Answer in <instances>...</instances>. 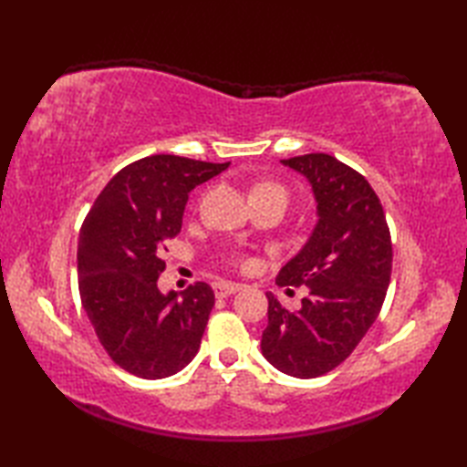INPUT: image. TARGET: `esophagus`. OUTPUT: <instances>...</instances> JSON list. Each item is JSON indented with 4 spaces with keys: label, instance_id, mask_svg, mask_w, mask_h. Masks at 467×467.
I'll use <instances>...</instances> for the list:
<instances>
[{
    "label": "esophagus",
    "instance_id": "obj_1",
    "mask_svg": "<svg viewBox=\"0 0 467 467\" xmlns=\"http://www.w3.org/2000/svg\"><path fill=\"white\" fill-rule=\"evenodd\" d=\"M244 285L239 283H216L214 285V295L216 296H228V295H234L236 291H241Z\"/></svg>",
    "mask_w": 467,
    "mask_h": 467
}]
</instances>
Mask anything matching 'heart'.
<instances>
[{
    "mask_svg": "<svg viewBox=\"0 0 467 467\" xmlns=\"http://www.w3.org/2000/svg\"><path fill=\"white\" fill-rule=\"evenodd\" d=\"M261 188H275V191H283L285 192V188H281L279 184H271V182H265V184H259L254 188V191H261Z\"/></svg>",
    "mask_w": 467,
    "mask_h": 467,
    "instance_id": "obj_1",
    "label": "heart"
}]
</instances>
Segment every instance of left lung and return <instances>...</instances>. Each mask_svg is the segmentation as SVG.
<instances>
[{
	"mask_svg": "<svg viewBox=\"0 0 467 467\" xmlns=\"http://www.w3.org/2000/svg\"><path fill=\"white\" fill-rule=\"evenodd\" d=\"M309 181L317 224L286 263L276 285L309 286L299 311H286L273 293L261 351L276 369L313 379L335 369L369 331L391 279V234L371 184L317 152L281 161Z\"/></svg>",
	"mask_w": 467,
	"mask_h": 467,
	"instance_id": "left-lung-1",
	"label": "left lung"
}]
</instances>
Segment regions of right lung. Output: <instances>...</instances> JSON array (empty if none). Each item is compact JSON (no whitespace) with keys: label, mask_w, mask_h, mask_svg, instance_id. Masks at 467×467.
I'll return each instance as SVG.
<instances>
[{"label":"right lung","mask_w":467,"mask_h":467,"mask_svg":"<svg viewBox=\"0 0 467 467\" xmlns=\"http://www.w3.org/2000/svg\"><path fill=\"white\" fill-rule=\"evenodd\" d=\"M228 164L154 154L122 168L88 213L78 241L82 306L106 353L142 379L171 377L201 349L214 293L194 283L158 291L166 243L182 228L192 188Z\"/></svg>","instance_id":"obj_1"}]
</instances>
